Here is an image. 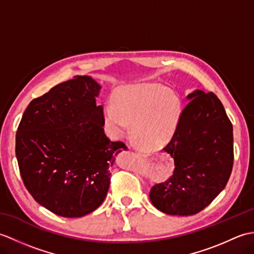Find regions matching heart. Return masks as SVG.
Listing matches in <instances>:
<instances>
[{
  "mask_svg": "<svg viewBox=\"0 0 254 254\" xmlns=\"http://www.w3.org/2000/svg\"><path fill=\"white\" fill-rule=\"evenodd\" d=\"M105 121L115 135L127 132L150 148L161 147L174 136L181 118V102L175 90L157 84L127 85L115 91L104 106Z\"/></svg>",
  "mask_w": 254,
  "mask_h": 254,
  "instance_id": "heart-1",
  "label": "heart"
}]
</instances>
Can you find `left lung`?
Listing matches in <instances>:
<instances>
[{
  "label": "left lung",
  "instance_id": "8db88e82",
  "mask_svg": "<svg viewBox=\"0 0 254 254\" xmlns=\"http://www.w3.org/2000/svg\"><path fill=\"white\" fill-rule=\"evenodd\" d=\"M181 112L176 133L164 147L175 160L174 174L153 186L149 198L168 215L197 214L222 192L233 170V124L212 91L195 90Z\"/></svg>",
  "mask_w": 254,
  "mask_h": 254
}]
</instances>
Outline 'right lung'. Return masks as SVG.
I'll list each match as a JSON object with an SVG mask.
<instances>
[{
	"label": "right lung",
	"mask_w": 254,
	"mask_h": 254,
	"mask_svg": "<svg viewBox=\"0 0 254 254\" xmlns=\"http://www.w3.org/2000/svg\"><path fill=\"white\" fill-rule=\"evenodd\" d=\"M100 85L74 76L32 99L16 133V157L27 190L62 217H82L98 208L110 185L115 156L124 143L104 130Z\"/></svg>",
	"instance_id": "right-lung-1"
}]
</instances>
